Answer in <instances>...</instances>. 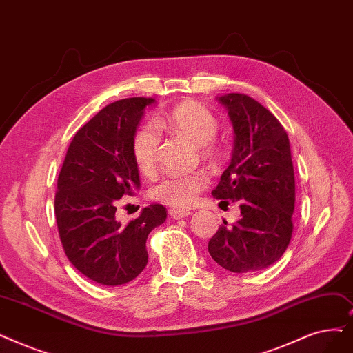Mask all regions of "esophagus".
Returning a JSON list of instances; mask_svg holds the SVG:
<instances>
[{"mask_svg": "<svg viewBox=\"0 0 353 353\" xmlns=\"http://www.w3.org/2000/svg\"><path fill=\"white\" fill-rule=\"evenodd\" d=\"M168 214H170V216H172L173 219H181V218H186V216H189V214H192V212H190V210H188V209L173 208V209L168 210Z\"/></svg>", "mask_w": 353, "mask_h": 353, "instance_id": "esophagus-1", "label": "esophagus"}]
</instances>
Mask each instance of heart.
Masks as SVG:
<instances>
[{"label": "heart", "mask_w": 353, "mask_h": 353, "mask_svg": "<svg viewBox=\"0 0 353 353\" xmlns=\"http://www.w3.org/2000/svg\"><path fill=\"white\" fill-rule=\"evenodd\" d=\"M154 124L160 130L186 137L201 148L202 156L216 161L223 156L222 144L214 139L219 122L206 106L199 102H181L167 114L159 117ZM160 147V132L154 125L145 124L135 131L131 141L132 159L139 170L150 176L154 173ZM209 185V176L197 170L193 173H173L160 179L150 189V196L161 203L174 208L190 206L197 194Z\"/></svg>", "instance_id": "1"}]
</instances>
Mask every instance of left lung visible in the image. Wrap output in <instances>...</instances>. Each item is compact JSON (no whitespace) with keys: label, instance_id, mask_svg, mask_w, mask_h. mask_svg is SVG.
<instances>
[{"label":"left lung","instance_id":"1","mask_svg":"<svg viewBox=\"0 0 353 353\" xmlns=\"http://www.w3.org/2000/svg\"><path fill=\"white\" fill-rule=\"evenodd\" d=\"M235 131L231 164L212 194L239 202L241 219L219 226L208 245L210 256L231 272L268 268L285 252L293 234L294 168L288 135L267 108L243 94L219 98Z\"/></svg>","mask_w":353,"mask_h":353}]
</instances>
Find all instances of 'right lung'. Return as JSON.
<instances>
[{"label":"right lung","mask_w":353,"mask_h":353,"mask_svg":"<svg viewBox=\"0 0 353 353\" xmlns=\"http://www.w3.org/2000/svg\"><path fill=\"white\" fill-rule=\"evenodd\" d=\"M154 98H125L106 105L74 134L54 194L59 236L73 267L102 285L134 280L148 263V234L167 218L163 205L144 208L121 223L117 203L140 188L131 141L144 108Z\"/></svg>","instance_id":"right-lung-1"}]
</instances>
